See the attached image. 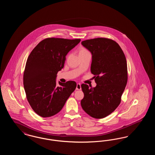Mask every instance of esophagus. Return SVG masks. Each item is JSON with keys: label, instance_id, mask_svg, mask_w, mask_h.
<instances>
[{"label": "esophagus", "instance_id": "obj_1", "mask_svg": "<svg viewBox=\"0 0 155 155\" xmlns=\"http://www.w3.org/2000/svg\"><path fill=\"white\" fill-rule=\"evenodd\" d=\"M76 89H77V90H80V89H81V84H80V83H77V84Z\"/></svg>", "mask_w": 155, "mask_h": 155}]
</instances>
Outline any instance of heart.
Here are the masks:
<instances>
[{"mask_svg":"<svg viewBox=\"0 0 155 155\" xmlns=\"http://www.w3.org/2000/svg\"><path fill=\"white\" fill-rule=\"evenodd\" d=\"M87 52H88V51L87 49H84V48H82V49H81V51H80V54L87 53Z\"/></svg>","mask_w":155,"mask_h":155,"instance_id":"b5f03b06","label":"heart"}]
</instances>
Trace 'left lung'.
Instances as JSON below:
<instances>
[{
    "mask_svg": "<svg viewBox=\"0 0 155 155\" xmlns=\"http://www.w3.org/2000/svg\"><path fill=\"white\" fill-rule=\"evenodd\" d=\"M81 44L92 54L91 71L96 83L94 88L81 85L84 94L81 106L92 117L104 118L121 102L128 80L125 55L119 45L108 38L88 39Z\"/></svg>",
    "mask_w": 155,
    "mask_h": 155,
    "instance_id": "8db88e82",
    "label": "left lung"
}]
</instances>
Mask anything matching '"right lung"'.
I'll return each instance as SVG.
<instances>
[{"label":"right lung","instance_id":"1","mask_svg":"<svg viewBox=\"0 0 155 155\" xmlns=\"http://www.w3.org/2000/svg\"><path fill=\"white\" fill-rule=\"evenodd\" d=\"M81 41L48 38L41 41L31 52L23 75L24 88L31 107L42 117H51L62 109L76 88L75 81L59 82L57 74L64 65L66 56Z\"/></svg>","mask_w":155,"mask_h":155}]
</instances>
